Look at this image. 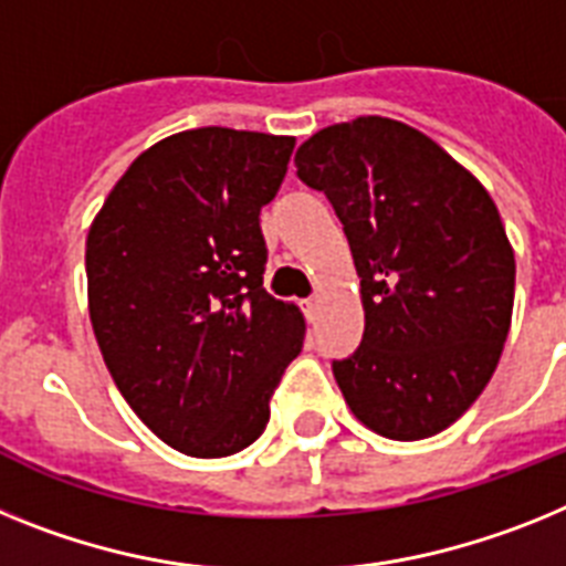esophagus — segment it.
<instances>
[{"label":"esophagus","mask_w":566,"mask_h":566,"mask_svg":"<svg viewBox=\"0 0 566 566\" xmlns=\"http://www.w3.org/2000/svg\"><path fill=\"white\" fill-rule=\"evenodd\" d=\"M302 311H304V316L311 318V322H316L318 311H322V298H318V296L304 298V302H302Z\"/></svg>","instance_id":"obj_1"}]
</instances>
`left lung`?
Here are the masks:
<instances>
[{
	"label": "left lung",
	"mask_w": 566,
	"mask_h": 566,
	"mask_svg": "<svg viewBox=\"0 0 566 566\" xmlns=\"http://www.w3.org/2000/svg\"><path fill=\"white\" fill-rule=\"evenodd\" d=\"M361 279L365 338L333 376L350 412L392 441L430 439L493 378L510 333L515 255L479 179L385 116L322 127L296 150Z\"/></svg>",
	"instance_id": "1"
}]
</instances>
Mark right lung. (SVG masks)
<instances>
[{"label": "right lung", "mask_w": 566, "mask_h": 566, "mask_svg": "<svg viewBox=\"0 0 566 566\" xmlns=\"http://www.w3.org/2000/svg\"><path fill=\"white\" fill-rule=\"evenodd\" d=\"M293 136L196 127L142 150L87 230L93 336L130 410L179 453L253 444L302 353L304 316L264 290L259 213Z\"/></svg>", "instance_id": "right-lung-1"}]
</instances>
